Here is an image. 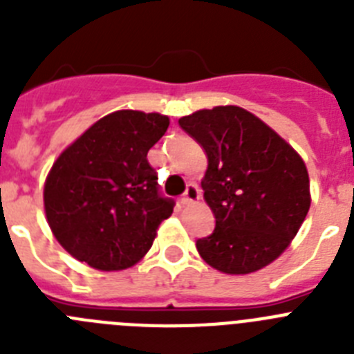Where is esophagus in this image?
Segmentation results:
<instances>
[{
    "label": "esophagus",
    "instance_id": "1",
    "mask_svg": "<svg viewBox=\"0 0 354 354\" xmlns=\"http://www.w3.org/2000/svg\"><path fill=\"white\" fill-rule=\"evenodd\" d=\"M200 198V193H198V187L195 184H187L186 192H184L183 198H180V204L187 205L192 204V202H196Z\"/></svg>",
    "mask_w": 354,
    "mask_h": 354
}]
</instances>
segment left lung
Masks as SVG:
<instances>
[{"instance_id":"8db88e82","label":"left lung","mask_w":354,"mask_h":354,"mask_svg":"<svg viewBox=\"0 0 354 354\" xmlns=\"http://www.w3.org/2000/svg\"><path fill=\"white\" fill-rule=\"evenodd\" d=\"M207 156L204 198L216 218L196 250L214 270L248 274L290 245L310 209L305 162L261 118L239 106H216L179 118Z\"/></svg>"}]
</instances>
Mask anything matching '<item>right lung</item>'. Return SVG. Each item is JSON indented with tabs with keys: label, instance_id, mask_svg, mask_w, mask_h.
I'll return each mask as SVG.
<instances>
[{
	"label": "right lung",
	"instance_id": "add662e5",
	"mask_svg": "<svg viewBox=\"0 0 354 354\" xmlns=\"http://www.w3.org/2000/svg\"><path fill=\"white\" fill-rule=\"evenodd\" d=\"M167 115L120 109L97 120L58 156L44 186L53 234L80 262L101 271L134 266L175 202L159 193L147 161Z\"/></svg>",
	"mask_w": 354,
	"mask_h": 354
}]
</instances>
